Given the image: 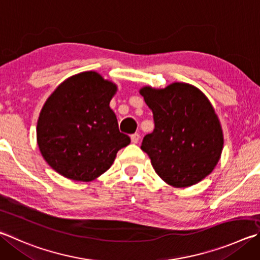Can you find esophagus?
Wrapping results in <instances>:
<instances>
[{
    "instance_id": "34e87169",
    "label": "esophagus",
    "mask_w": 260,
    "mask_h": 260,
    "mask_svg": "<svg viewBox=\"0 0 260 260\" xmlns=\"http://www.w3.org/2000/svg\"><path fill=\"white\" fill-rule=\"evenodd\" d=\"M131 140H132V143H134V144L139 143V141H140V134H139V133L132 134V135H131Z\"/></svg>"
}]
</instances>
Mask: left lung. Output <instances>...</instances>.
<instances>
[{"label":"left lung","instance_id":"left-lung-1","mask_svg":"<svg viewBox=\"0 0 260 260\" xmlns=\"http://www.w3.org/2000/svg\"><path fill=\"white\" fill-rule=\"evenodd\" d=\"M140 93L152 110L154 129L141 149L169 185L186 187L208 176L223 150V132L208 99L197 87L174 83Z\"/></svg>","mask_w":260,"mask_h":260}]
</instances>
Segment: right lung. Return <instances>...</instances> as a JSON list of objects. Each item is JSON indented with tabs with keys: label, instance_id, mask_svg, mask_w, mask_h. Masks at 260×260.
Wrapping results in <instances>:
<instances>
[{
	"label": "right lung",
	"instance_id": "obj_1",
	"mask_svg": "<svg viewBox=\"0 0 260 260\" xmlns=\"http://www.w3.org/2000/svg\"><path fill=\"white\" fill-rule=\"evenodd\" d=\"M117 86L94 72L68 78L45 102L37 121L41 153L60 175L93 181L128 145L109 103Z\"/></svg>",
	"mask_w": 260,
	"mask_h": 260
}]
</instances>
